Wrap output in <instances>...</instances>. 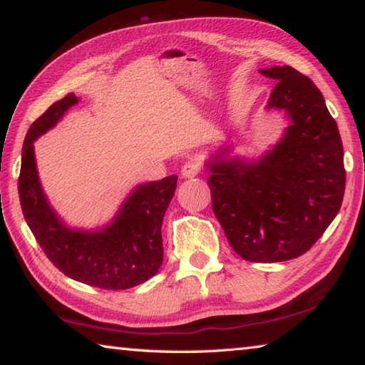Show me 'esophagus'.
Wrapping results in <instances>:
<instances>
[{"mask_svg":"<svg viewBox=\"0 0 365 365\" xmlns=\"http://www.w3.org/2000/svg\"><path fill=\"white\" fill-rule=\"evenodd\" d=\"M201 172V164L197 163L196 159H188L187 163L183 164L182 168V175L185 178H191V177H196L197 174Z\"/></svg>","mask_w":365,"mask_h":365,"instance_id":"esophagus-1","label":"esophagus"}]
</instances>
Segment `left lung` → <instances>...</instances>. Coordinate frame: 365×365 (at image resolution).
<instances>
[{"label": "left lung", "instance_id": "8db88e82", "mask_svg": "<svg viewBox=\"0 0 365 365\" xmlns=\"http://www.w3.org/2000/svg\"><path fill=\"white\" fill-rule=\"evenodd\" d=\"M261 73L277 80L267 106L285 109L292 123L256 164L215 160L207 185L233 251L251 262H282L311 250L341 207L343 143L311 78L289 66Z\"/></svg>", "mask_w": 365, "mask_h": 365}]
</instances>
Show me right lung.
I'll return each instance as SVG.
<instances>
[{
	"instance_id": "add662e5",
	"label": "right lung",
	"mask_w": 365,
	"mask_h": 365,
	"mask_svg": "<svg viewBox=\"0 0 365 365\" xmlns=\"http://www.w3.org/2000/svg\"><path fill=\"white\" fill-rule=\"evenodd\" d=\"M77 103L73 95L53 103L32 125L22 146L17 188L27 225L46 257L64 275L101 289H127L158 274L163 264V219L175 193L177 175L141 185L103 232H76L63 225L43 195L34 141Z\"/></svg>"
}]
</instances>
